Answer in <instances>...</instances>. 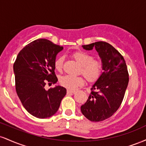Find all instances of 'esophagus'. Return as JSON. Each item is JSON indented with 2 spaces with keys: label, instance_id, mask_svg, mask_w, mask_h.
Wrapping results in <instances>:
<instances>
[{
  "label": "esophagus",
  "instance_id": "34e87169",
  "mask_svg": "<svg viewBox=\"0 0 146 146\" xmlns=\"http://www.w3.org/2000/svg\"><path fill=\"white\" fill-rule=\"evenodd\" d=\"M75 90H67V94H74L75 93Z\"/></svg>",
  "mask_w": 146,
  "mask_h": 146
}]
</instances>
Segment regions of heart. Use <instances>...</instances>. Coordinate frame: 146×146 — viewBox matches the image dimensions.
Instances as JSON below:
<instances>
[{
	"mask_svg": "<svg viewBox=\"0 0 146 146\" xmlns=\"http://www.w3.org/2000/svg\"><path fill=\"white\" fill-rule=\"evenodd\" d=\"M73 57L82 66L81 73L90 82H94L101 76L103 72V64L101 61L94 60V56L85 51H79L75 52ZM64 58L62 56L57 58L54 61L55 68L61 72L63 69ZM61 86L69 90H74L78 86H82L84 80L82 77L64 75L60 78Z\"/></svg>",
	"mask_w": 146,
	"mask_h": 146,
	"instance_id": "heart-1",
	"label": "heart"
}]
</instances>
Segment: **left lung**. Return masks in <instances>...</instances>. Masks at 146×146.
Here are the masks:
<instances>
[{
  "mask_svg": "<svg viewBox=\"0 0 146 146\" xmlns=\"http://www.w3.org/2000/svg\"><path fill=\"white\" fill-rule=\"evenodd\" d=\"M82 47L88 51L95 48L104 72L92 86L81 111L90 121H102L111 117L121 104L129 81L126 64L121 53L106 42H96Z\"/></svg>",
  "mask_w": 146,
  "mask_h": 146,
  "instance_id": "8db88e82",
  "label": "left lung"
}]
</instances>
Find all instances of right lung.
Masks as SVG:
<instances>
[{"label":"right lung","instance_id":"right-lung-1","mask_svg":"<svg viewBox=\"0 0 146 146\" xmlns=\"http://www.w3.org/2000/svg\"><path fill=\"white\" fill-rule=\"evenodd\" d=\"M63 46L46 39H38L25 46L14 64L17 95L27 111L40 119L48 118L58 111L66 88L56 86L45 89L46 83L58 82L54 61Z\"/></svg>","mask_w":146,"mask_h":146}]
</instances>
